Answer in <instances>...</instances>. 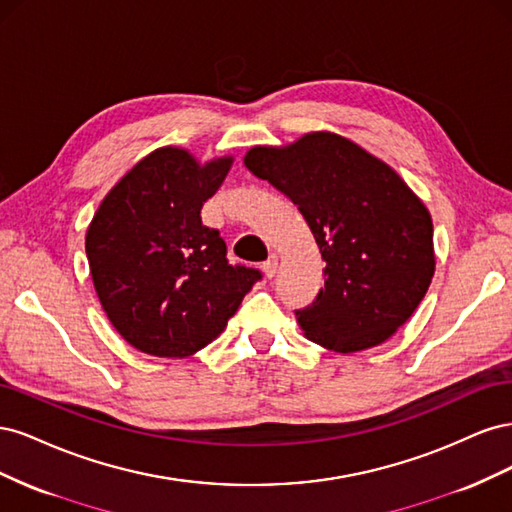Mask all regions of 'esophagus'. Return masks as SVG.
<instances>
[{"mask_svg": "<svg viewBox=\"0 0 512 512\" xmlns=\"http://www.w3.org/2000/svg\"><path fill=\"white\" fill-rule=\"evenodd\" d=\"M277 265H280V258H277V254H271L267 262H262V271H265L269 280L277 273Z\"/></svg>", "mask_w": 512, "mask_h": 512, "instance_id": "obj_1", "label": "esophagus"}]
</instances>
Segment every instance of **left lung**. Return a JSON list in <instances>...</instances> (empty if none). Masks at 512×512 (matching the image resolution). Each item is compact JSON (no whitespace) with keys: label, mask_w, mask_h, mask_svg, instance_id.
I'll use <instances>...</instances> for the list:
<instances>
[{"label":"left lung","mask_w":512,"mask_h":512,"mask_svg":"<svg viewBox=\"0 0 512 512\" xmlns=\"http://www.w3.org/2000/svg\"><path fill=\"white\" fill-rule=\"evenodd\" d=\"M243 164L299 205L327 260L316 301L297 312L309 342L352 354L393 337L436 273L431 213L397 170L329 130L256 145Z\"/></svg>","instance_id":"obj_1"}]
</instances>
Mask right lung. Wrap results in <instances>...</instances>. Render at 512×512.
I'll list each match as a JSON object with an SVG mask.
<instances>
[{
  "instance_id": "right-lung-1",
  "label": "right lung",
  "mask_w": 512,
  "mask_h": 512,
  "mask_svg": "<svg viewBox=\"0 0 512 512\" xmlns=\"http://www.w3.org/2000/svg\"><path fill=\"white\" fill-rule=\"evenodd\" d=\"M232 162L160 147L113 185L91 218V280L106 318L136 350L162 359L196 354L260 280L256 269L230 267L226 241L200 220Z\"/></svg>"
}]
</instances>
